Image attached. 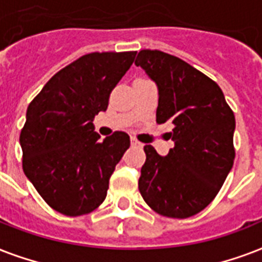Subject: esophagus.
Instances as JSON below:
<instances>
[{
  "label": "esophagus",
  "instance_id": "obj_1",
  "mask_svg": "<svg viewBox=\"0 0 262 262\" xmlns=\"http://www.w3.org/2000/svg\"><path fill=\"white\" fill-rule=\"evenodd\" d=\"M131 145L137 146V147H141L142 143H141V142H138L137 139H135V138H131Z\"/></svg>",
  "mask_w": 262,
  "mask_h": 262
}]
</instances>
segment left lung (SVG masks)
Wrapping results in <instances>:
<instances>
[{"mask_svg":"<svg viewBox=\"0 0 262 262\" xmlns=\"http://www.w3.org/2000/svg\"><path fill=\"white\" fill-rule=\"evenodd\" d=\"M135 66L157 84L156 120L171 121L175 143L165 157L143 147L138 187L161 216L191 217L214 200L234 165V112L217 83L175 56L146 49Z\"/></svg>","mask_w":262,"mask_h":262,"instance_id":"1","label":"left lung"}]
</instances>
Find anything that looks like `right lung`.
I'll return each instance as SVG.
<instances>
[{"instance_id":"right-lung-1","label":"right lung","mask_w":262,"mask_h":262,"mask_svg":"<svg viewBox=\"0 0 262 262\" xmlns=\"http://www.w3.org/2000/svg\"><path fill=\"white\" fill-rule=\"evenodd\" d=\"M135 54H84L58 71L28 105L20 133L23 171L45 202L66 216L87 214L102 204L129 147L123 131L99 141L93 120L106 111Z\"/></svg>"}]
</instances>
